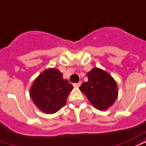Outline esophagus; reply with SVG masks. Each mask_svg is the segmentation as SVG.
Masks as SVG:
<instances>
[{
  "label": "esophagus",
  "instance_id": "obj_1",
  "mask_svg": "<svg viewBox=\"0 0 146 146\" xmlns=\"http://www.w3.org/2000/svg\"><path fill=\"white\" fill-rule=\"evenodd\" d=\"M81 85V82H79V83H76V84H73V87H79Z\"/></svg>",
  "mask_w": 146,
  "mask_h": 146
}]
</instances>
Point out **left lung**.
Listing matches in <instances>:
<instances>
[{"label": "left lung", "mask_w": 146, "mask_h": 146, "mask_svg": "<svg viewBox=\"0 0 146 146\" xmlns=\"http://www.w3.org/2000/svg\"><path fill=\"white\" fill-rule=\"evenodd\" d=\"M88 81L80 87V91L95 108L105 111L113 105L117 99V87L116 82L106 71L94 68L87 73Z\"/></svg>", "instance_id": "8db88e82"}]
</instances>
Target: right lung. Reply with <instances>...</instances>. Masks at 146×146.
<instances>
[{
    "mask_svg": "<svg viewBox=\"0 0 146 146\" xmlns=\"http://www.w3.org/2000/svg\"><path fill=\"white\" fill-rule=\"evenodd\" d=\"M73 86L62 78L57 69L44 70L33 82L30 96L38 108L46 114H54L66 103Z\"/></svg>",
    "mask_w": 146,
    "mask_h": 146,
    "instance_id": "add662e5",
    "label": "right lung"
}]
</instances>
